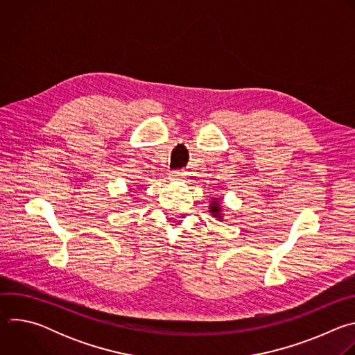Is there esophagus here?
Wrapping results in <instances>:
<instances>
[{
    "label": "esophagus",
    "instance_id": "34e87169",
    "mask_svg": "<svg viewBox=\"0 0 355 355\" xmlns=\"http://www.w3.org/2000/svg\"><path fill=\"white\" fill-rule=\"evenodd\" d=\"M184 173L182 171H173L171 173V180H182L184 178Z\"/></svg>",
    "mask_w": 355,
    "mask_h": 355
}]
</instances>
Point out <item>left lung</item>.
Wrapping results in <instances>:
<instances>
[{"label":"left lung","mask_w":355,"mask_h":355,"mask_svg":"<svg viewBox=\"0 0 355 355\" xmlns=\"http://www.w3.org/2000/svg\"><path fill=\"white\" fill-rule=\"evenodd\" d=\"M209 212L218 220H223V207H222V200L219 198H212L209 204Z\"/></svg>","instance_id":"1"}]
</instances>
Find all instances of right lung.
<instances>
[{"mask_svg":"<svg viewBox=\"0 0 355 355\" xmlns=\"http://www.w3.org/2000/svg\"><path fill=\"white\" fill-rule=\"evenodd\" d=\"M133 199H135V198H133Z\"/></svg>","mask_w":355,"mask_h":355,"instance_id":"right-lung-1","label":"right lung"}]
</instances>
